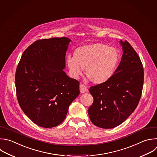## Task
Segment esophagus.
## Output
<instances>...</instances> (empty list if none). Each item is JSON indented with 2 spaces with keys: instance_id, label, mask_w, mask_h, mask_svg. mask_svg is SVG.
<instances>
[{
  "instance_id": "obj_1",
  "label": "esophagus",
  "mask_w": 157,
  "mask_h": 157,
  "mask_svg": "<svg viewBox=\"0 0 157 157\" xmlns=\"http://www.w3.org/2000/svg\"><path fill=\"white\" fill-rule=\"evenodd\" d=\"M79 90H80V92L82 94L88 92V89L86 87V86H85L84 84H82L79 86Z\"/></svg>"
}]
</instances>
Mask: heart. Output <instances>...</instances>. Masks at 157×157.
Here are the masks:
<instances>
[{
  "instance_id": "b5f03b06",
  "label": "heart",
  "mask_w": 157,
  "mask_h": 157,
  "mask_svg": "<svg viewBox=\"0 0 157 157\" xmlns=\"http://www.w3.org/2000/svg\"><path fill=\"white\" fill-rule=\"evenodd\" d=\"M119 60L120 54L116 48L105 44L94 43L76 48L73 57L66 59V65L73 78H78L85 68L90 81L101 84L112 77Z\"/></svg>"
}]
</instances>
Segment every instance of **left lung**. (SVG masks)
I'll use <instances>...</instances> for the list:
<instances>
[{"label": "left lung", "instance_id": "obj_1", "mask_svg": "<svg viewBox=\"0 0 157 157\" xmlns=\"http://www.w3.org/2000/svg\"><path fill=\"white\" fill-rule=\"evenodd\" d=\"M123 55L112 77L90 87L94 102L89 108L91 122L96 126L111 129L123 123L135 110L144 83V69L137 54L126 40H121Z\"/></svg>", "mask_w": 157, "mask_h": 157}]
</instances>
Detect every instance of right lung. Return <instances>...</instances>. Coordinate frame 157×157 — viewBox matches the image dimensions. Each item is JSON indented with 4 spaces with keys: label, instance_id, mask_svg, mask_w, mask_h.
Masks as SVG:
<instances>
[{
    "label": "right lung",
    "instance_id": "obj_1",
    "mask_svg": "<svg viewBox=\"0 0 157 157\" xmlns=\"http://www.w3.org/2000/svg\"><path fill=\"white\" fill-rule=\"evenodd\" d=\"M70 42L67 37L37 40L25 50L17 67L15 84L19 105L40 127L61 124L79 94V82L63 71Z\"/></svg>",
    "mask_w": 157,
    "mask_h": 157
}]
</instances>
